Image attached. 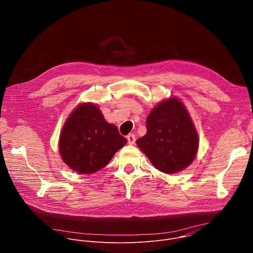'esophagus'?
Listing matches in <instances>:
<instances>
[{"label": "esophagus", "mask_w": 253, "mask_h": 253, "mask_svg": "<svg viewBox=\"0 0 253 253\" xmlns=\"http://www.w3.org/2000/svg\"><path fill=\"white\" fill-rule=\"evenodd\" d=\"M135 135L134 134H129L127 136V141H128V144H130V145H132V144L135 143Z\"/></svg>", "instance_id": "obj_1"}]
</instances>
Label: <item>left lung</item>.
<instances>
[{
	"instance_id": "8db88e82",
	"label": "left lung",
	"mask_w": 253,
	"mask_h": 253,
	"mask_svg": "<svg viewBox=\"0 0 253 253\" xmlns=\"http://www.w3.org/2000/svg\"><path fill=\"white\" fill-rule=\"evenodd\" d=\"M147 132L138 147L155 168L175 173L187 167L198 149V136L184 105L176 98L158 104L146 120Z\"/></svg>"
}]
</instances>
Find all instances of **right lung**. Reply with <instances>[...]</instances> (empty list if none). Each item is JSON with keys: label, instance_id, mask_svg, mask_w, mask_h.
Here are the masks:
<instances>
[{"label": "right lung", "instance_id": "right-lung-1", "mask_svg": "<svg viewBox=\"0 0 253 253\" xmlns=\"http://www.w3.org/2000/svg\"><path fill=\"white\" fill-rule=\"evenodd\" d=\"M126 142L115 125L105 121L96 105L82 104L67 119L59 150L69 167L81 174H91L109 163Z\"/></svg>", "mask_w": 253, "mask_h": 253}]
</instances>
